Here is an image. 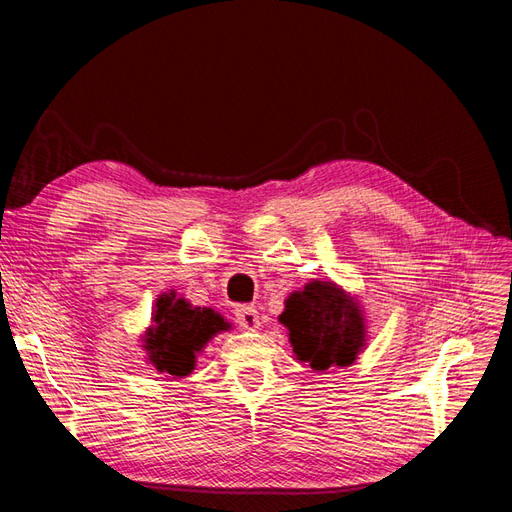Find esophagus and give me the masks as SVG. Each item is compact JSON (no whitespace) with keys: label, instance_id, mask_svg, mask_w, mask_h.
Instances as JSON below:
<instances>
[{"label":"esophagus","instance_id":"1","mask_svg":"<svg viewBox=\"0 0 512 512\" xmlns=\"http://www.w3.org/2000/svg\"><path fill=\"white\" fill-rule=\"evenodd\" d=\"M235 320L239 322V327L245 329V331H256L260 327V316L252 305H237Z\"/></svg>","mask_w":512,"mask_h":512}]
</instances>
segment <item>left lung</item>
Listing matches in <instances>:
<instances>
[{
	"label": "left lung",
	"mask_w": 512,
	"mask_h": 512,
	"mask_svg": "<svg viewBox=\"0 0 512 512\" xmlns=\"http://www.w3.org/2000/svg\"><path fill=\"white\" fill-rule=\"evenodd\" d=\"M280 322L294 356L316 371L352 365L367 342L361 305L333 282L314 280L292 292Z\"/></svg>",
	"instance_id": "8db88e82"
}]
</instances>
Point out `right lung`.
Instances as JSON below:
<instances>
[{"label":"right lung","instance_id":"right-lung-1","mask_svg":"<svg viewBox=\"0 0 512 512\" xmlns=\"http://www.w3.org/2000/svg\"><path fill=\"white\" fill-rule=\"evenodd\" d=\"M151 327L143 335L149 363L168 378L192 374L196 354L209 339L230 329V322L211 307H192L175 292H164L153 307Z\"/></svg>","mask_w":512,"mask_h":512}]
</instances>
